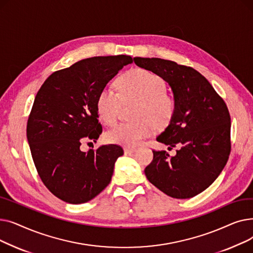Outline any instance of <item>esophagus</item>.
Wrapping results in <instances>:
<instances>
[{
    "label": "esophagus",
    "mask_w": 253,
    "mask_h": 253,
    "mask_svg": "<svg viewBox=\"0 0 253 253\" xmlns=\"http://www.w3.org/2000/svg\"><path fill=\"white\" fill-rule=\"evenodd\" d=\"M134 152H136V149H134V148H124V153L126 155L132 154V153H134Z\"/></svg>",
    "instance_id": "esophagus-1"
}]
</instances>
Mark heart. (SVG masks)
I'll return each instance as SVG.
<instances>
[{
  "label": "heart",
  "instance_id": "b5f03b06",
  "mask_svg": "<svg viewBox=\"0 0 253 253\" xmlns=\"http://www.w3.org/2000/svg\"><path fill=\"white\" fill-rule=\"evenodd\" d=\"M118 92L103 88L96 99L99 118L106 125H113L124 103L136 101L133 111L134 122L120 123L105 133L109 142L134 147L150 136L155 129L167 126L174 116L176 101L167 91L164 79L144 70L128 71L116 81Z\"/></svg>",
  "mask_w": 253,
  "mask_h": 253
}]
</instances>
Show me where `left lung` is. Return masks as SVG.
Returning a JSON list of instances; mask_svg holds the SVG:
<instances>
[{"mask_svg": "<svg viewBox=\"0 0 253 253\" xmlns=\"http://www.w3.org/2000/svg\"><path fill=\"white\" fill-rule=\"evenodd\" d=\"M170 85L176 101L174 116L159 142L176 155L153 151L144 173L169 197L189 199L205 191L220 174L231 153V116L224 100L207 79L191 66L161 58H133Z\"/></svg>", "mask_w": 253, "mask_h": 253, "instance_id": "8db88e82", "label": "left lung"}]
</instances>
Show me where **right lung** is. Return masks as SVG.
<instances>
[{
	"instance_id": "1",
	"label": "right lung",
	"mask_w": 253,
	"mask_h": 253,
	"mask_svg": "<svg viewBox=\"0 0 253 253\" xmlns=\"http://www.w3.org/2000/svg\"><path fill=\"white\" fill-rule=\"evenodd\" d=\"M128 55L95 56L50 75L38 91L26 126V137L38 174L60 200L86 203L112 180L117 159L124 154L117 144L82 152L83 140L95 141L98 93L124 65Z\"/></svg>"
}]
</instances>
